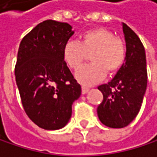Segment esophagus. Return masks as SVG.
Returning a JSON list of instances; mask_svg holds the SVG:
<instances>
[{
  "mask_svg": "<svg viewBox=\"0 0 157 157\" xmlns=\"http://www.w3.org/2000/svg\"><path fill=\"white\" fill-rule=\"evenodd\" d=\"M81 89H82L81 91H82V94H87V93L90 91V88H89V87H87V86H84V85L81 87Z\"/></svg>",
  "mask_w": 157,
  "mask_h": 157,
  "instance_id": "obj_1",
  "label": "esophagus"
}]
</instances>
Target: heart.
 <instances>
[{
    "instance_id": "heart-1",
    "label": "heart",
    "mask_w": 157,
    "mask_h": 157,
    "mask_svg": "<svg viewBox=\"0 0 157 157\" xmlns=\"http://www.w3.org/2000/svg\"><path fill=\"white\" fill-rule=\"evenodd\" d=\"M91 54L90 64L82 66L76 78L84 85H92L102 80L107 72L114 74L124 65L126 59V46L122 38L105 28H94L84 32L79 42L69 40L63 48L66 65L77 70Z\"/></svg>"
}]
</instances>
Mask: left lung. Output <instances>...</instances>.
Returning a JSON list of instances; mask_svg holds the SVG:
<instances>
[{
	"label": "left lung",
	"mask_w": 157,
	"mask_h": 157,
	"mask_svg": "<svg viewBox=\"0 0 157 157\" xmlns=\"http://www.w3.org/2000/svg\"><path fill=\"white\" fill-rule=\"evenodd\" d=\"M126 59L115 77L100 85L103 101L97 108L101 123L111 128L127 126L138 115L147 87L145 49L139 36L123 23Z\"/></svg>",
	"instance_id": "8db88e82"
}]
</instances>
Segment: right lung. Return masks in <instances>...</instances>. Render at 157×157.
<instances>
[{
    "instance_id": "1",
    "label": "right lung",
    "mask_w": 157,
    "mask_h": 157,
    "mask_svg": "<svg viewBox=\"0 0 157 157\" xmlns=\"http://www.w3.org/2000/svg\"><path fill=\"white\" fill-rule=\"evenodd\" d=\"M73 33L66 22L45 20L23 37L18 48L15 76L21 103L29 118L46 130L68 123L73 102L81 94L63 57Z\"/></svg>"
}]
</instances>
